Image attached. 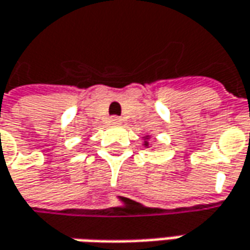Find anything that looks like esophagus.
Returning a JSON list of instances; mask_svg holds the SVG:
<instances>
[{"mask_svg":"<svg viewBox=\"0 0 250 250\" xmlns=\"http://www.w3.org/2000/svg\"><path fill=\"white\" fill-rule=\"evenodd\" d=\"M111 124H114V125H118V124H121V118L120 117H112L110 120Z\"/></svg>","mask_w":250,"mask_h":250,"instance_id":"34e87169","label":"esophagus"}]
</instances>
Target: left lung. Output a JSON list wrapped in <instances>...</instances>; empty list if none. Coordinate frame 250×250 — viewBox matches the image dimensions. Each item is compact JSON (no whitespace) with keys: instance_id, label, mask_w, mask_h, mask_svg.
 I'll use <instances>...</instances> for the list:
<instances>
[{"instance_id":"1","label":"left lung","mask_w":250,"mask_h":250,"mask_svg":"<svg viewBox=\"0 0 250 250\" xmlns=\"http://www.w3.org/2000/svg\"><path fill=\"white\" fill-rule=\"evenodd\" d=\"M149 140H150V135L143 136V146H145L146 149H149V146H151V145H149Z\"/></svg>"}]
</instances>
